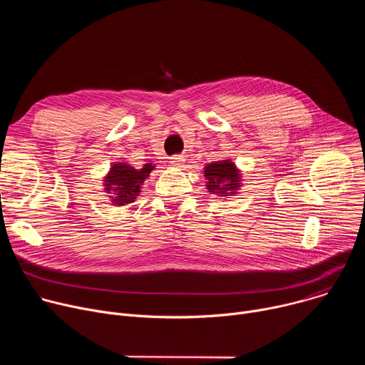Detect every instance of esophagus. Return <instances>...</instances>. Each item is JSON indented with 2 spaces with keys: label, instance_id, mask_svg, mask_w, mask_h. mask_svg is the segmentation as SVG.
Returning a JSON list of instances; mask_svg holds the SVG:
<instances>
[{
  "label": "esophagus",
  "instance_id": "obj_1",
  "mask_svg": "<svg viewBox=\"0 0 365 365\" xmlns=\"http://www.w3.org/2000/svg\"><path fill=\"white\" fill-rule=\"evenodd\" d=\"M185 163H186V159H185V155H182V154H175L170 158V165L175 166V168H183Z\"/></svg>",
  "mask_w": 365,
  "mask_h": 365
}]
</instances>
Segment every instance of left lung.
Segmentation results:
<instances>
[{
	"instance_id": "8db88e82",
	"label": "left lung",
	"mask_w": 365,
	"mask_h": 365,
	"mask_svg": "<svg viewBox=\"0 0 365 365\" xmlns=\"http://www.w3.org/2000/svg\"><path fill=\"white\" fill-rule=\"evenodd\" d=\"M207 190L222 196H230L240 187V175L235 165L230 160L215 162L205 168Z\"/></svg>"
}]
</instances>
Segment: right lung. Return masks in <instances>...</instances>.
I'll list each match as a JSON object with an SVG mask.
<instances>
[{
	"label": "right lung",
	"instance_id": "1",
	"mask_svg": "<svg viewBox=\"0 0 365 365\" xmlns=\"http://www.w3.org/2000/svg\"><path fill=\"white\" fill-rule=\"evenodd\" d=\"M154 169L151 163L144 165L143 169L137 170L125 163H117L111 168L108 176L106 178V192L113 195L114 205H127L134 202L135 196L140 193V186Z\"/></svg>",
	"mask_w": 365,
	"mask_h": 365
}]
</instances>
